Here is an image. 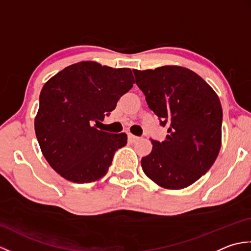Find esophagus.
<instances>
[{
	"instance_id": "1",
	"label": "esophagus",
	"mask_w": 251,
	"mask_h": 251,
	"mask_svg": "<svg viewBox=\"0 0 251 251\" xmlns=\"http://www.w3.org/2000/svg\"><path fill=\"white\" fill-rule=\"evenodd\" d=\"M127 136H128V139H129L131 142H135V141H137V140H139V137L132 135V134H130V132H127Z\"/></svg>"
}]
</instances>
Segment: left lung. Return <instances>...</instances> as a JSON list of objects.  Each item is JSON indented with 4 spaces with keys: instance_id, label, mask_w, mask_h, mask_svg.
<instances>
[{
    "instance_id": "left-lung-1",
    "label": "left lung",
    "mask_w": 251,
    "mask_h": 251,
    "mask_svg": "<svg viewBox=\"0 0 251 251\" xmlns=\"http://www.w3.org/2000/svg\"><path fill=\"white\" fill-rule=\"evenodd\" d=\"M134 73L149 108L162 126L168 127L166 139L151 141V153L141 159L143 172L162 188H186L209 170L219 154V97L199 74L183 67L164 66Z\"/></svg>"
}]
</instances>
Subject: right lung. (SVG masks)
<instances>
[{"instance_id":"right-lung-1","label":"right lung","mask_w":251,"mask_h":251,"mask_svg":"<svg viewBox=\"0 0 251 251\" xmlns=\"http://www.w3.org/2000/svg\"><path fill=\"white\" fill-rule=\"evenodd\" d=\"M135 84L129 68L95 61L69 66L47 81L34 120L41 151L51 168L75 183H88L108 172L127 135L97 129L117 100Z\"/></svg>"}]
</instances>
